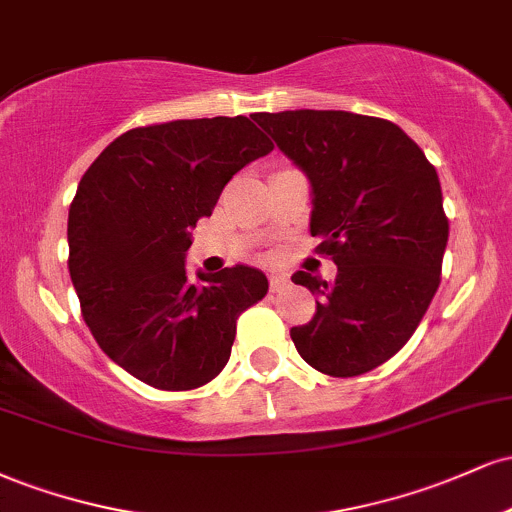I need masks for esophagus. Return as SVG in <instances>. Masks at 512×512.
Masks as SVG:
<instances>
[{
    "mask_svg": "<svg viewBox=\"0 0 512 512\" xmlns=\"http://www.w3.org/2000/svg\"><path fill=\"white\" fill-rule=\"evenodd\" d=\"M286 286V279L281 274H269V289H272V293L281 291Z\"/></svg>",
    "mask_w": 512,
    "mask_h": 512,
    "instance_id": "esophagus-1",
    "label": "esophagus"
}]
</instances>
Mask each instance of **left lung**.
Instances as JSON below:
<instances>
[{"instance_id":"8db88e82","label":"left lung","mask_w":512,"mask_h":512,"mask_svg":"<svg viewBox=\"0 0 512 512\" xmlns=\"http://www.w3.org/2000/svg\"><path fill=\"white\" fill-rule=\"evenodd\" d=\"M313 187L310 236L337 264L334 281L291 276L320 296L291 327L305 363L332 378L378 368L409 342L436 296L448 216L436 168L383 117L346 110L255 113Z\"/></svg>"}]
</instances>
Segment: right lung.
Here are the masks:
<instances>
[{
	"instance_id": "right-lung-1",
	"label": "right lung",
	"mask_w": 512,
	"mask_h": 512,
	"mask_svg": "<svg viewBox=\"0 0 512 512\" xmlns=\"http://www.w3.org/2000/svg\"><path fill=\"white\" fill-rule=\"evenodd\" d=\"M274 149L248 117L129 129L91 163L69 207V274L88 330L156 390L207 385L231 358L236 320L262 301L260 269L185 272L192 228L226 182Z\"/></svg>"
}]
</instances>
